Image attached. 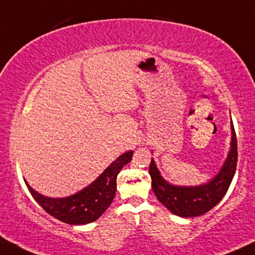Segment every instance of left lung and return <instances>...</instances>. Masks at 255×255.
<instances>
[{"label":"left lung","instance_id":"8db88e82","mask_svg":"<svg viewBox=\"0 0 255 255\" xmlns=\"http://www.w3.org/2000/svg\"><path fill=\"white\" fill-rule=\"evenodd\" d=\"M232 122V121H231ZM231 150L218 176L210 182L198 187H178L167 183L160 175L154 160L151 159L149 175L154 194L171 213L182 218H194L203 215L214 208L224 198L234 178L237 167V138L231 123Z\"/></svg>","mask_w":255,"mask_h":255}]
</instances>
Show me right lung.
Instances as JSON below:
<instances>
[{
	"instance_id": "right-lung-1",
	"label": "right lung",
	"mask_w": 255,
	"mask_h": 255,
	"mask_svg": "<svg viewBox=\"0 0 255 255\" xmlns=\"http://www.w3.org/2000/svg\"><path fill=\"white\" fill-rule=\"evenodd\" d=\"M132 156L133 151L122 154L90 186L71 197L47 198L34 191L26 182L25 184L39 205L55 219L69 225L89 224L100 218L112 203L116 194L117 175Z\"/></svg>"
}]
</instances>
